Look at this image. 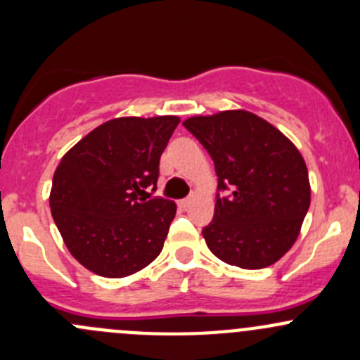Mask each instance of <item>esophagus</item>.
Listing matches in <instances>:
<instances>
[{
  "instance_id": "1",
  "label": "esophagus",
  "mask_w": 360,
  "mask_h": 360,
  "mask_svg": "<svg viewBox=\"0 0 360 360\" xmlns=\"http://www.w3.org/2000/svg\"><path fill=\"white\" fill-rule=\"evenodd\" d=\"M177 205H179L183 210H186L188 207L191 205V198H184V200H179V202H177Z\"/></svg>"
}]
</instances>
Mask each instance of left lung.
<instances>
[{
    "label": "left lung",
    "mask_w": 360,
    "mask_h": 360,
    "mask_svg": "<svg viewBox=\"0 0 360 360\" xmlns=\"http://www.w3.org/2000/svg\"><path fill=\"white\" fill-rule=\"evenodd\" d=\"M183 125L214 160V219L202 230L221 261L244 270L277 263L296 242L310 207V179L300 150L277 127L245 110L190 116Z\"/></svg>",
    "instance_id": "1"
}]
</instances>
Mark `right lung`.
Segmentation results:
<instances>
[{"label":"right lung","instance_id":"obj_1","mask_svg":"<svg viewBox=\"0 0 360 360\" xmlns=\"http://www.w3.org/2000/svg\"><path fill=\"white\" fill-rule=\"evenodd\" d=\"M179 116H122L104 122L64 155L50 209L71 256L92 274L122 278L162 252L176 203L146 200Z\"/></svg>","mask_w":360,"mask_h":360}]
</instances>
